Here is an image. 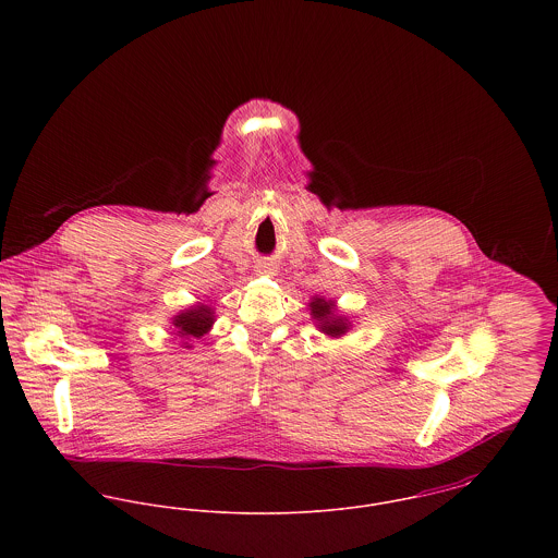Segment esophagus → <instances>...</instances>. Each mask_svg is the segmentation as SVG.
Masks as SVG:
<instances>
[{
  "label": "esophagus",
  "instance_id": "34e87169",
  "mask_svg": "<svg viewBox=\"0 0 558 558\" xmlns=\"http://www.w3.org/2000/svg\"><path fill=\"white\" fill-rule=\"evenodd\" d=\"M257 275L272 277V275H277V266L275 264H262V266H257Z\"/></svg>",
  "mask_w": 558,
  "mask_h": 558
}]
</instances>
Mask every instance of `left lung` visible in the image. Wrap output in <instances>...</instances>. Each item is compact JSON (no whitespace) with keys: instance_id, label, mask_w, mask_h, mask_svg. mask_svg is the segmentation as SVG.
Wrapping results in <instances>:
<instances>
[{"instance_id":"8db88e82","label":"left lung","mask_w":558,"mask_h":558,"mask_svg":"<svg viewBox=\"0 0 558 558\" xmlns=\"http://www.w3.org/2000/svg\"><path fill=\"white\" fill-rule=\"evenodd\" d=\"M310 312H312L310 316L314 319V324H316L319 332H324L330 339H339V337H343L352 328V322L337 310L332 299L314 296L310 301Z\"/></svg>"}]
</instances>
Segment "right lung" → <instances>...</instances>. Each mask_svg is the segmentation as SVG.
I'll return each instance as SVG.
<instances>
[{"label": "right lung", "instance_id": "1", "mask_svg": "<svg viewBox=\"0 0 558 558\" xmlns=\"http://www.w3.org/2000/svg\"><path fill=\"white\" fill-rule=\"evenodd\" d=\"M215 307L206 303H195L182 312H178L173 318H169V324L173 326L171 335H175L182 343V348H193L191 339H199L206 332H210L215 324Z\"/></svg>", "mask_w": 558, "mask_h": 558}]
</instances>
